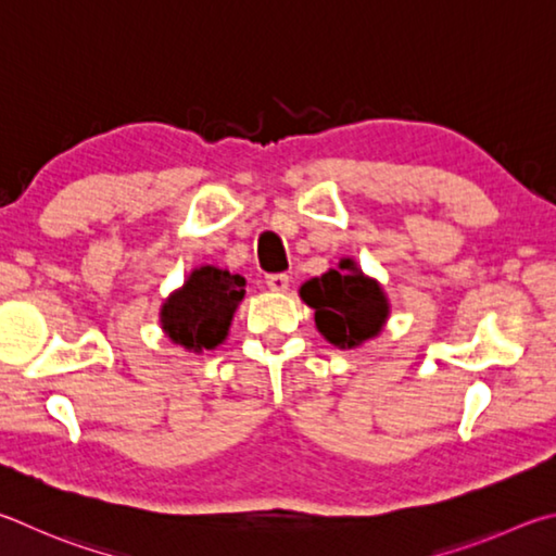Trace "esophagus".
Segmentation results:
<instances>
[{"mask_svg": "<svg viewBox=\"0 0 556 556\" xmlns=\"http://www.w3.org/2000/svg\"><path fill=\"white\" fill-rule=\"evenodd\" d=\"M266 286L268 290H273V293H286L290 286V278L286 273H270V276H266Z\"/></svg>", "mask_w": 556, "mask_h": 556, "instance_id": "34e87169", "label": "esophagus"}]
</instances>
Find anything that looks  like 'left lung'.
<instances>
[{
	"mask_svg": "<svg viewBox=\"0 0 556 556\" xmlns=\"http://www.w3.org/2000/svg\"><path fill=\"white\" fill-rule=\"evenodd\" d=\"M300 298L315 309V325L329 344L354 349L381 334L391 305L378 280L368 278L352 258L339 261L319 278L300 288Z\"/></svg>",
	"mask_w": 556,
	"mask_h": 556,
	"instance_id": "8db88e82",
	"label": "left lung"
}]
</instances>
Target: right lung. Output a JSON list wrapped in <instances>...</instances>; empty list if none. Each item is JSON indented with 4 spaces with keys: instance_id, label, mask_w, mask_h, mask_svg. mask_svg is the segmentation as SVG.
Returning a JSON list of instances; mask_svg holds the SVG:
<instances>
[{
    "instance_id": "right-lung-1",
    "label": "right lung",
    "mask_w": 556,
    "mask_h": 556,
    "mask_svg": "<svg viewBox=\"0 0 556 556\" xmlns=\"http://www.w3.org/2000/svg\"><path fill=\"white\" fill-rule=\"evenodd\" d=\"M247 280L239 273L200 266L182 288L161 305V327L173 344L200 354L219 346L229 334L231 317L247 295Z\"/></svg>"
}]
</instances>
